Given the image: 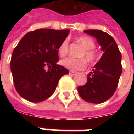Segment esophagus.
Returning a JSON list of instances; mask_svg holds the SVG:
<instances>
[{
    "instance_id": "obj_1",
    "label": "esophagus",
    "mask_w": 134,
    "mask_h": 134,
    "mask_svg": "<svg viewBox=\"0 0 134 134\" xmlns=\"http://www.w3.org/2000/svg\"><path fill=\"white\" fill-rule=\"evenodd\" d=\"M76 74V72H75V71H69V75L71 76H74Z\"/></svg>"
}]
</instances>
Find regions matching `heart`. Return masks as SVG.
Instances as JSON below:
<instances>
[{
	"instance_id": "heart-1",
	"label": "heart",
	"mask_w": 134,
	"mask_h": 134,
	"mask_svg": "<svg viewBox=\"0 0 134 134\" xmlns=\"http://www.w3.org/2000/svg\"><path fill=\"white\" fill-rule=\"evenodd\" d=\"M76 40L83 48L80 52L79 57L81 58H66L60 61L61 65L70 69L71 71L83 70L87 67V61L90 64H94L99 58V54L96 50L95 42L92 37L88 36H81L78 37ZM69 50V40L65 39L58 47V53L61 57L65 56Z\"/></svg>"
}]
</instances>
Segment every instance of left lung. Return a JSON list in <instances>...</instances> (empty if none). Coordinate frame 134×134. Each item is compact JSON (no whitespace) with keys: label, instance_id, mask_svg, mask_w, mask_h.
I'll list each match as a JSON object with an SVG mask.
<instances>
[{"label":"left lung","instance_id":"obj_1","mask_svg":"<svg viewBox=\"0 0 134 134\" xmlns=\"http://www.w3.org/2000/svg\"><path fill=\"white\" fill-rule=\"evenodd\" d=\"M84 32L96 37L104 53L88 74L87 83L78 87V91L86 102L100 104L110 99L116 90L122 71V55L113 37L108 33L100 30H87Z\"/></svg>","mask_w":134,"mask_h":134}]
</instances>
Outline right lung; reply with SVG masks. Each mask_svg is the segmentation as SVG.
Instances as JSON below:
<instances>
[{"mask_svg": "<svg viewBox=\"0 0 134 134\" xmlns=\"http://www.w3.org/2000/svg\"><path fill=\"white\" fill-rule=\"evenodd\" d=\"M69 31L47 28L30 31L14 48L10 68L16 90L24 99L31 102L44 101L53 94L60 78L69 74L68 69L56 63L59 46Z\"/></svg>", "mask_w": 134, "mask_h": 134, "instance_id": "right-lung-1", "label": "right lung"}]
</instances>
